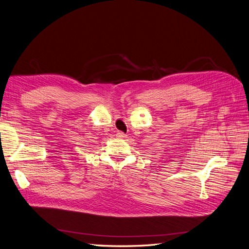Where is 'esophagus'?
Segmentation results:
<instances>
[{
  "label": "esophagus",
  "instance_id": "34e87169",
  "mask_svg": "<svg viewBox=\"0 0 249 249\" xmlns=\"http://www.w3.org/2000/svg\"><path fill=\"white\" fill-rule=\"evenodd\" d=\"M116 136L119 137V138H124V137H126V135H125L124 133H123V132H118V133L116 134Z\"/></svg>",
  "mask_w": 249,
  "mask_h": 249
}]
</instances>
